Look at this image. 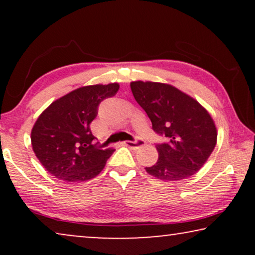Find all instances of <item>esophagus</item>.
<instances>
[{
    "label": "esophagus",
    "mask_w": 255,
    "mask_h": 255,
    "mask_svg": "<svg viewBox=\"0 0 255 255\" xmlns=\"http://www.w3.org/2000/svg\"><path fill=\"white\" fill-rule=\"evenodd\" d=\"M124 146H128V147H131V148H137L139 146H142L145 144L144 140H141V139H135V140H125L122 142Z\"/></svg>",
    "instance_id": "34e87169"
}]
</instances>
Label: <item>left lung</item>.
<instances>
[{"label": "left lung", "mask_w": 255, "mask_h": 255, "mask_svg": "<svg viewBox=\"0 0 255 255\" xmlns=\"http://www.w3.org/2000/svg\"><path fill=\"white\" fill-rule=\"evenodd\" d=\"M131 90L155 133L167 139L156 144L159 159L146 172L163 181L188 179L198 172L217 142V130L208 111L166 83L135 81L131 82Z\"/></svg>", "instance_id": "8db88e82"}]
</instances>
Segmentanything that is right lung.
Masks as SVG:
<instances>
[{
  "label": "right lung",
  "instance_id": "1",
  "mask_svg": "<svg viewBox=\"0 0 255 255\" xmlns=\"http://www.w3.org/2000/svg\"><path fill=\"white\" fill-rule=\"evenodd\" d=\"M118 89V83L81 87L54 101L38 117L31 142L48 173L66 182H82L99 175L115 149H102L95 144L90 123L100 103Z\"/></svg>",
  "mask_w": 255,
  "mask_h": 255
}]
</instances>
